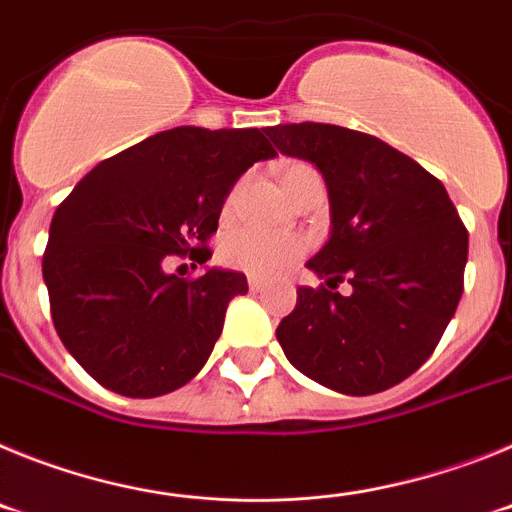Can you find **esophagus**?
I'll return each mask as SVG.
<instances>
[{
	"label": "esophagus",
	"instance_id": "obj_1",
	"mask_svg": "<svg viewBox=\"0 0 512 512\" xmlns=\"http://www.w3.org/2000/svg\"><path fill=\"white\" fill-rule=\"evenodd\" d=\"M248 289H251V292H264V289H266V282H264V279L248 277Z\"/></svg>",
	"mask_w": 512,
	"mask_h": 512
}]
</instances>
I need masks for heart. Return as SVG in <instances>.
<instances>
[{"label":"heart","mask_w":512,"mask_h":512,"mask_svg":"<svg viewBox=\"0 0 512 512\" xmlns=\"http://www.w3.org/2000/svg\"><path fill=\"white\" fill-rule=\"evenodd\" d=\"M302 171H310V166H289L282 176V184L295 179ZM302 253H305V243L300 238L266 233V230L259 228L233 230V233L225 235L223 246H220V256H223L225 264L253 274V277H277L292 264H297L302 259Z\"/></svg>","instance_id":"1"}]
</instances>
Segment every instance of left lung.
<instances>
[{
  "label": "left lung",
  "instance_id": "left-lung-1",
  "mask_svg": "<svg viewBox=\"0 0 512 512\" xmlns=\"http://www.w3.org/2000/svg\"><path fill=\"white\" fill-rule=\"evenodd\" d=\"M284 156L318 166L330 238L310 261L325 284L297 289L279 323L289 364L343 395L384 392L418 372L464 292L469 233L436 176L359 130L266 128ZM346 278L352 292H335Z\"/></svg>",
  "mask_w": 512,
  "mask_h": 512
}]
</instances>
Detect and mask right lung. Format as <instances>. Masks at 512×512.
I'll use <instances>...</instances> for the list:
<instances>
[{"instance_id": "obj_1", "label": "right lung", "mask_w": 512, "mask_h": 512, "mask_svg": "<svg viewBox=\"0 0 512 512\" xmlns=\"http://www.w3.org/2000/svg\"><path fill=\"white\" fill-rule=\"evenodd\" d=\"M274 156L259 128L182 125L104 158L58 205L43 253L53 325L102 387L158 397L205 366L248 282L228 269L184 279L164 261L205 264L233 184Z\"/></svg>"}]
</instances>
